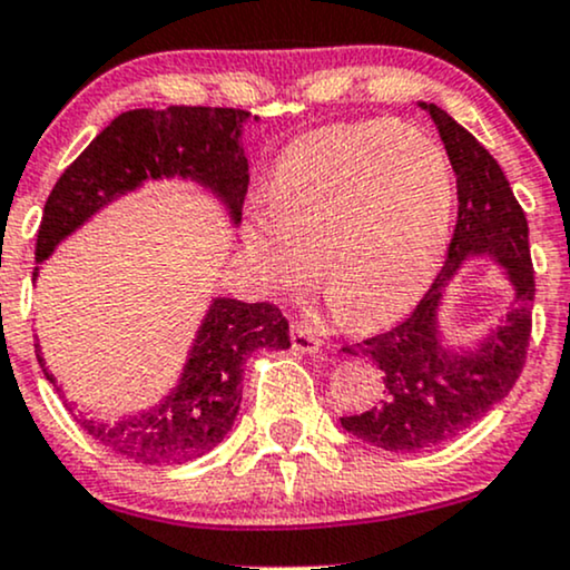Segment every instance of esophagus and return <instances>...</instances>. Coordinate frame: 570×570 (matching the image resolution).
I'll list each match as a JSON object with an SVG mask.
<instances>
[{"label": "esophagus", "mask_w": 570, "mask_h": 570, "mask_svg": "<svg viewBox=\"0 0 570 570\" xmlns=\"http://www.w3.org/2000/svg\"><path fill=\"white\" fill-rule=\"evenodd\" d=\"M292 345L299 353H318L322 351V337L311 330V326L292 322Z\"/></svg>", "instance_id": "esophagus-1"}]
</instances>
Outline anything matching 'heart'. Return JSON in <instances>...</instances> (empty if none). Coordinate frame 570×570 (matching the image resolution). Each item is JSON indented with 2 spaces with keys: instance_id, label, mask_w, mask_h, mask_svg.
Here are the masks:
<instances>
[{
  "instance_id": "heart-1",
  "label": "heart",
  "mask_w": 570,
  "mask_h": 570,
  "mask_svg": "<svg viewBox=\"0 0 570 570\" xmlns=\"http://www.w3.org/2000/svg\"><path fill=\"white\" fill-rule=\"evenodd\" d=\"M455 185L434 141L396 120L313 130L281 153L246 248L271 286L305 284L313 248L345 316L372 326L429 289L453 222Z\"/></svg>"
}]
</instances>
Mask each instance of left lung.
I'll return each mask as SVG.
<instances>
[{"label": "left lung", "mask_w": 570, "mask_h": 570, "mask_svg": "<svg viewBox=\"0 0 570 570\" xmlns=\"http://www.w3.org/2000/svg\"><path fill=\"white\" fill-rule=\"evenodd\" d=\"M417 107L434 120L455 171V233L440 276L415 311L394 330L358 343L362 356L372 358L383 375L381 404L340 417V426L356 440L391 453H415L453 440L512 391L531 343L535 294L525 212L501 166L436 104L421 101ZM482 253L504 267L515 289V307L476 350L453 352L441 343L435 322L443 286L469 256Z\"/></svg>", "instance_id": "1"}]
</instances>
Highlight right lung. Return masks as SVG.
<instances>
[{
  "mask_svg": "<svg viewBox=\"0 0 570 570\" xmlns=\"http://www.w3.org/2000/svg\"><path fill=\"white\" fill-rule=\"evenodd\" d=\"M248 120L252 112L227 107L130 109L115 117L61 174L45 203L35 248V278L39 265L67 235L144 181L174 176L198 181L225 203L233 225H238L248 189L240 130ZM289 345V322L276 305L217 297L203 316L171 394L155 407L117 423L94 421L82 412L77 421L96 442L136 463L176 466L195 461L217 448L233 429L246 358L254 351H284ZM35 348L45 377L56 385L39 343ZM63 404L75 412V404L67 399Z\"/></svg>",
  "mask_w": 570,
  "mask_h": 570,
  "instance_id": "right-lung-1",
  "label": "right lung"
}]
</instances>
